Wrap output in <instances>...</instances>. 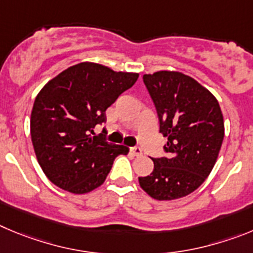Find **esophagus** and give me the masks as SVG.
<instances>
[{
  "mask_svg": "<svg viewBox=\"0 0 253 253\" xmlns=\"http://www.w3.org/2000/svg\"><path fill=\"white\" fill-rule=\"evenodd\" d=\"M129 151H131L132 154L135 155V156H141V155H142V150H141L138 146L131 147V149H129Z\"/></svg>",
  "mask_w": 253,
  "mask_h": 253,
  "instance_id": "34e87169",
  "label": "esophagus"
}]
</instances>
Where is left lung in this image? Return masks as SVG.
Segmentation results:
<instances>
[{
    "label": "left lung",
    "mask_w": 253,
    "mask_h": 253,
    "mask_svg": "<svg viewBox=\"0 0 253 253\" xmlns=\"http://www.w3.org/2000/svg\"><path fill=\"white\" fill-rule=\"evenodd\" d=\"M143 83L155 104L168 156L152 159L154 170L138 177L154 199L190 194L211 174L224 137V122L215 97L195 79L179 72L145 74Z\"/></svg>",
    "instance_id": "left-lung-1"
}]
</instances>
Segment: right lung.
Listing matches in <instances>:
<instances>
[{"label": "right lung", "instance_id": "obj_1", "mask_svg": "<svg viewBox=\"0 0 253 253\" xmlns=\"http://www.w3.org/2000/svg\"><path fill=\"white\" fill-rule=\"evenodd\" d=\"M136 73L115 72L95 63L73 65L39 92L31 112V141L47 179L74 194L104 183L118 155L128 147L94 135L106 110L136 83Z\"/></svg>", "mask_w": 253, "mask_h": 253}]
</instances>
